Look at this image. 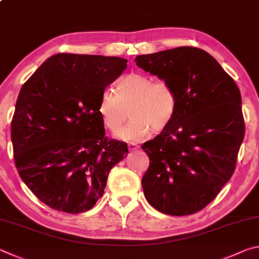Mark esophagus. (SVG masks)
I'll use <instances>...</instances> for the list:
<instances>
[{
    "label": "esophagus",
    "mask_w": 259,
    "mask_h": 259,
    "mask_svg": "<svg viewBox=\"0 0 259 259\" xmlns=\"http://www.w3.org/2000/svg\"><path fill=\"white\" fill-rule=\"evenodd\" d=\"M128 148H129V152H135V150L139 149V146L137 144H135V143H129Z\"/></svg>",
    "instance_id": "34e87169"
}]
</instances>
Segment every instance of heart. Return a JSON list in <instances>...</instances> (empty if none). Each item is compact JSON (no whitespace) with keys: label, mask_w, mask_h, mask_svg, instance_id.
I'll return each instance as SVG.
<instances>
[{"label":"heart","mask_w":259,"mask_h":259,"mask_svg":"<svg viewBox=\"0 0 259 259\" xmlns=\"http://www.w3.org/2000/svg\"><path fill=\"white\" fill-rule=\"evenodd\" d=\"M178 96L170 83L156 80L147 74L133 72L121 78L115 93H102L97 112L103 123L112 133H119L130 115L133 119L121 131L120 138L137 142L152 131L161 133L175 119Z\"/></svg>","instance_id":"1"}]
</instances>
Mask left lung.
Returning <instances> with one entry per match:
<instances>
[{
  "instance_id": "obj_1",
  "label": "left lung",
  "mask_w": 259,
  "mask_h": 259,
  "mask_svg": "<svg viewBox=\"0 0 259 259\" xmlns=\"http://www.w3.org/2000/svg\"><path fill=\"white\" fill-rule=\"evenodd\" d=\"M137 67L175 88L170 125L142 148L149 167L142 186L155 209L190 215L213 200L236 168L244 136L241 95L213 56L182 46L135 59Z\"/></svg>"
}]
</instances>
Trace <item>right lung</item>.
<instances>
[{
	"mask_svg": "<svg viewBox=\"0 0 259 259\" xmlns=\"http://www.w3.org/2000/svg\"><path fill=\"white\" fill-rule=\"evenodd\" d=\"M115 56L61 53L23 83L11 122L19 176L51 208L78 214L104 194L111 168L128 154L107 140L97 112L105 88L126 68Z\"/></svg>",
	"mask_w": 259,
	"mask_h": 259,
	"instance_id": "1",
	"label": "right lung"
}]
</instances>
